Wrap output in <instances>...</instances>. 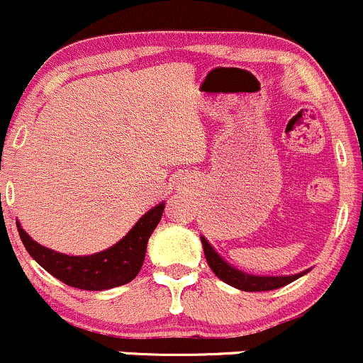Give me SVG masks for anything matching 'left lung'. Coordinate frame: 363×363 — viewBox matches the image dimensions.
Returning a JSON list of instances; mask_svg holds the SVG:
<instances>
[{"label":"left lung","mask_w":363,"mask_h":363,"mask_svg":"<svg viewBox=\"0 0 363 363\" xmlns=\"http://www.w3.org/2000/svg\"><path fill=\"white\" fill-rule=\"evenodd\" d=\"M201 242H203L204 255H206L208 265L211 267V271L222 279L227 285L234 286V289L242 290V292H267V290H276L281 289V286L289 285V283L295 281L301 276L308 274L309 269L298 272V274L292 276H257V274H248V272H242L241 269H236L234 265H230L209 245V241L204 236H201Z\"/></svg>","instance_id":"1"}]
</instances>
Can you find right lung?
Masks as SVG:
<instances>
[{
	"mask_svg": "<svg viewBox=\"0 0 363 363\" xmlns=\"http://www.w3.org/2000/svg\"><path fill=\"white\" fill-rule=\"evenodd\" d=\"M164 201L148 209L121 241L92 255H66L45 248L21 227L17 230L29 255L54 278L80 290H108L133 281L143 265L148 239L159 225Z\"/></svg>",
	"mask_w": 363,
	"mask_h": 363,
	"instance_id": "1",
	"label": "right lung"
}]
</instances>
